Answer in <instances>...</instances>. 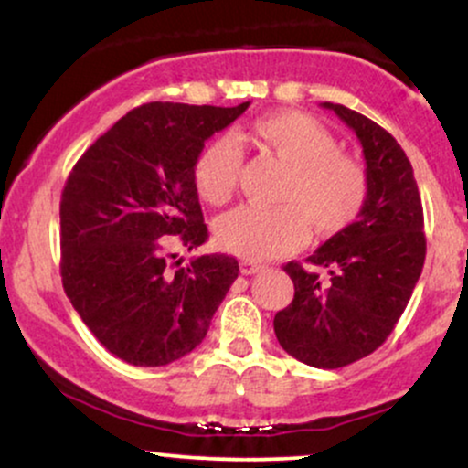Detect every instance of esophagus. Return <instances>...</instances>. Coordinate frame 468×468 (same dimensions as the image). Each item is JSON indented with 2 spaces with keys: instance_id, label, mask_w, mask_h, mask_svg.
I'll use <instances>...</instances> for the list:
<instances>
[{
  "instance_id": "34e87169",
  "label": "esophagus",
  "mask_w": 468,
  "mask_h": 468,
  "mask_svg": "<svg viewBox=\"0 0 468 468\" xmlns=\"http://www.w3.org/2000/svg\"><path fill=\"white\" fill-rule=\"evenodd\" d=\"M264 267L261 262H253V261H243L240 262V273L243 275H253V273H258V271H262Z\"/></svg>"
}]
</instances>
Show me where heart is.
<instances>
[{
  "label": "heart",
  "instance_id": "heart-1",
  "mask_svg": "<svg viewBox=\"0 0 468 468\" xmlns=\"http://www.w3.org/2000/svg\"><path fill=\"white\" fill-rule=\"evenodd\" d=\"M253 136L291 166L280 207L240 206L217 221L223 250L245 261H269L319 234H336L354 223L367 199L365 166L338 152V141L314 117L297 111L273 112L251 125ZM243 171V149L232 134L212 138L195 160L199 197L223 206L234 197Z\"/></svg>",
  "mask_w": 468,
  "mask_h": 468
}]
</instances>
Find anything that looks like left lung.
<instances>
[{
  "instance_id": "8db88e82",
  "label": "left lung",
  "mask_w": 468,
  "mask_h": 468,
  "mask_svg": "<svg viewBox=\"0 0 468 468\" xmlns=\"http://www.w3.org/2000/svg\"><path fill=\"white\" fill-rule=\"evenodd\" d=\"M356 132L367 160L357 221L325 240L310 269L284 264L295 297L273 319L282 349L303 365L340 368L373 354L410 302L425 262L423 204L399 143L365 114L325 101Z\"/></svg>"
}]
</instances>
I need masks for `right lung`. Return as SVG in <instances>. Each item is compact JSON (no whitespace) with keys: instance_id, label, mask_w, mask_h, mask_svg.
Wrapping results in <instances>:
<instances>
[{"instance_id":"right-lung-1","label":"right lung","mask_w":468,"mask_h":468,"mask_svg":"<svg viewBox=\"0 0 468 468\" xmlns=\"http://www.w3.org/2000/svg\"><path fill=\"white\" fill-rule=\"evenodd\" d=\"M247 106L143 103L69 173L62 286L95 338L128 365L165 367L190 354L239 278L232 256L206 253L182 264L173 247L193 251L207 240L195 160Z\"/></svg>"}]
</instances>
